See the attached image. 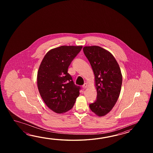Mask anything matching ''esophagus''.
<instances>
[{
	"label": "esophagus",
	"mask_w": 153,
	"mask_h": 153,
	"mask_svg": "<svg viewBox=\"0 0 153 153\" xmlns=\"http://www.w3.org/2000/svg\"><path fill=\"white\" fill-rule=\"evenodd\" d=\"M88 88V84H87V83H85L84 84L82 85V88H83L84 89H85V88Z\"/></svg>",
	"instance_id": "esophagus-1"
}]
</instances>
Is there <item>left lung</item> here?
Here are the masks:
<instances>
[{"label": "left lung", "instance_id": "8db88e82", "mask_svg": "<svg viewBox=\"0 0 153 153\" xmlns=\"http://www.w3.org/2000/svg\"><path fill=\"white\" fill-rule=\"evenodd\" d=\"M83 51L94 71L97 92V100L89 107L98 116H104L119 97L123 81L120 68L111 52L101 47L85 46Z\"/></svg>", "mask_w": 153, "mask_h": 153}]
</instances>
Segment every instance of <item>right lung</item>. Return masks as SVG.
<instances>
[{
	"label": "right lung",
	"instance_id": "add662e5",
	"mask_svg": "<svg viewBox=\"0 0 153 153\" xmlns=\"http://www.w3.org/2000/svg\"><path fill=\"white\" fill-rule=\"evenodd\" d=\"M81 46H61L50 50L39 66L37 85L46 105L56 113L71 109L81 88L74 84L68 68Z\"/></svg>",
	"mask_w": 153,
	"mask_h": 153
}]
</instances>
